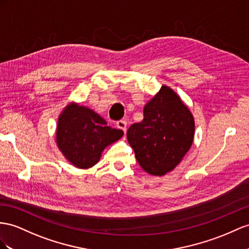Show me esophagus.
<instances>
[{
  "label": "esophagus",
  "mask_w": 249,
  "mask_h": 249,
  "mask_svg": "<svg viewBox=\"0 0 249 249\" xmlns=\"http://www.w3.org/2000/svg\"><path fill=\"white\" fill-rule=\"evenodd\" d=\"M117 127L119 129H121L122 131H124V133L126 132V127H127V123L125 122L124 120H120V121H118L117 122Z\"/></svg>",
  "instance_id": "obj_1"
}]
</instances>
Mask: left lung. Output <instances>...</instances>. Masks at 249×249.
I'll return each mask as SVG.
<instances>
[{"mask_svg": "<svg viewBox=\"0 0 249 249\" xmlns=\"http://www.w3.org/2000/svg\"><path fill=\"white\" fill-rule=\"evenodd\" d=\"M195 121L177 93L162 86L144 107L142 122L132 124L127 139L146 173L163 176L181 162L194 141Z\"/></svg>", "mask_w": 249, "mask_h": 249, "instance_id": "left-lung-1", "label": "left lung"}]
</instances>
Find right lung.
<instances>
[{
    "label": "right lung",
    "mask_w": 249,
    "mask_h": 249,
    "mask_svg": "<svg viewBox=\"0 0 249 249\" xmlns=\"http://www.w3.org/2000/svg\"><path fill=\"white\" fill-rule=\"evenodd\" d=\"M122 136V130L107 126L93 110L71 104L59 118L56 143L69 162L85 169L97 164L106 146Z\"/></svg>",
    "instance_id": "add662e5"
}]
</instances>
